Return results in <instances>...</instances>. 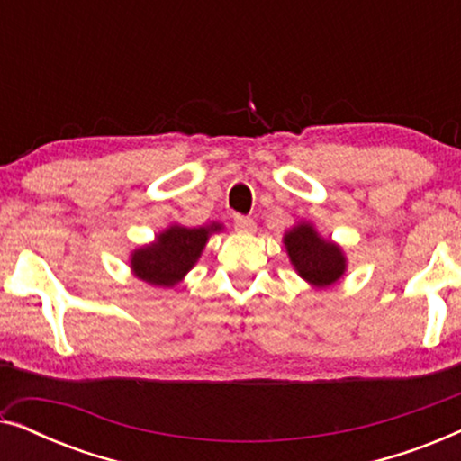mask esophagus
<instances>
[{
	"mask_svg": "<svg viewBox=\"0 0 461 461\" xmlns=\"http://www.w3.org/2000/svg\"><path fill=\"white\" fill-rule=\"evenodd\" d=\"M235 230L243 232V235H251V232H256V222L251 218L237 216L235 218Z\"/></svg>",
	"mask_w": 461,
	"mask_h": 461,
	"instance_id": "34e87169",
	"label": "esophagus"
}]
</instances>
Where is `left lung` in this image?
<instances>
[{
  "label": "left lung",
  "instance_id": "obj_1",
  "mask_svg": "<svg viewBox=\"0 0 461 461\" xmlns=\"http://www.w3.org/2000/svg\"><path fill=\"white\" fill-rule=\"evenodd\" d=\"M283 245L295 273L314 289L336 285L348 268V258L342 245L321 237V232L308 220H302L285 230Z\"/></svg>",
  "mask_w": 461,
  "mask_h": 461
}]
</instances>
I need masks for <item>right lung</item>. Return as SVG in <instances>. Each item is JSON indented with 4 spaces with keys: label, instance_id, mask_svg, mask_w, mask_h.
Returning <instances> with one entry per match:
<instances>
[{
    "label": "right lung",
    "instance_id": "1",
    "mask_svg": "<svg viewBox=\"0 0 461 461\" xmlns=\"http://www.w3.org/2000/svg\"><path fill=\"white\" fill-rule=\"evenodd\" d=\"M224 224L210 222L205 226L169 224L157 232L147 245H140L130 254V270L136 279L153 287H174L185 279L199 262L207 241L213 232H222Z\"/></svg>",
    "mask_w": 461,
    "mask_h": 461
}]
</instances>
